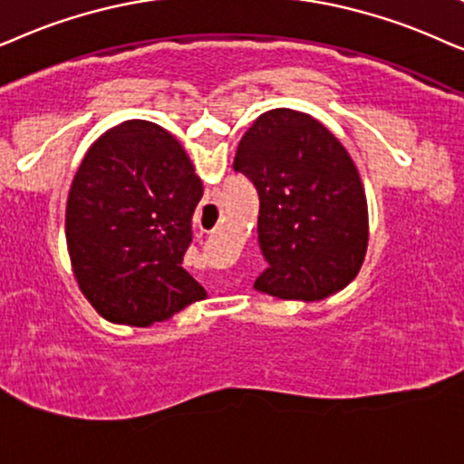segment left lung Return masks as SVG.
Masks as SVG:
<instances>
[{"label":"left lung","mask_w":464,"mask_h":464,"mask_svg":"<svg viewBox=\"0 0 464 464\" xmlns=\"http://www.w3.org/2000/svg\"><path fill=\"white\" fill-rule=\"evenodd\" d=\"M233 169L258 193L267 269L255 288L320 301L354 280L369 239L361 176L335 135L295 110H271L239 141Z\"/></svg>","instance_id":"obj_1"}]
</instances>
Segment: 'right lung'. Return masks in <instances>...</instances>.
Wrapping results in <instances>:
<instances>
[{"instance_id":"add662e5","label":"right lung","mask_w":464,"mask_h":464,"mask_svg":"<svg viewBox=\"0 0 464 464\" xmlns=\"http://www.w3.org/2000/svg\"><path fill=\"white\" fill-rule=\"evenodd\" d=\"M201 195L180 141L154 122L127 121L89 148L65 233L78 286L103 318L148 326L206 296L182 267Z\"/></svg>"}]
</instances>
